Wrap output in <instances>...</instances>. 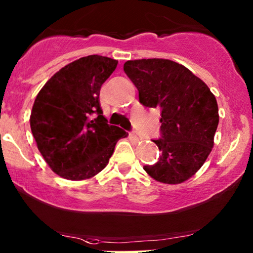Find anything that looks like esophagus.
Masks as SVG:
<instances>
[{
	"label": "esophagus",
	"mask_w": 253,
	"mask_h": 253,
	"mask_svg": "<svg viewBox=\"0 0 253 253\" xmlns=\"http://www.w3.org/2000/svg\"><path fill=\"white\" fill-rule=\"evenodd\" d=\"M130 136L132 137L133 139H135V141H137V142H142L143 141V137L139 135V133H136V132H132V133H130Z\"/></svg>",
	"instance_id": "34e87169"
}]
</instances>
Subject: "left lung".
<instances>
[{
    "mask_svg": "<svg viewBox=\"0 0 253 253\" xmlns=\"http://www.w3.org/2000/svg\"><path fill=\"white\" fill-rule=\"evenodd\" d=\"M124 73L135 84L139 102L162 111V139L154 143L160 161L145 165L157 182L180 184L203 167L213 148L219 115L216 97L188 68L164 58L126 61Z\"/></svg>",
    "mask_w": 253,
    "mask_h": 253,
    "instance_id": "8db88e82",
    "label": "left lung"
}]
</instances>
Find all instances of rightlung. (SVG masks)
I'll return each mask as SVG.
<instances>
[{
    "instance_id": "1",
    "label": "right lung",
    "mask_w": 253,
    "mask_h": 253,
    "mask_svg": "<svg viewBox=\"0 0 253 253\" xmlns=\"http://www.w3.org/2000/svg\"><path fill=\"white\" fill-rule=\"evenodd\" d=\"M118 61L90 55L67 64L37 93L30 127L45 163L64 179L92 178L104 169L118 139L127 137L109 126L99 104L102 84ZM92 113L98 117L91 119Z\"/></svg>"
}]
</instances>
